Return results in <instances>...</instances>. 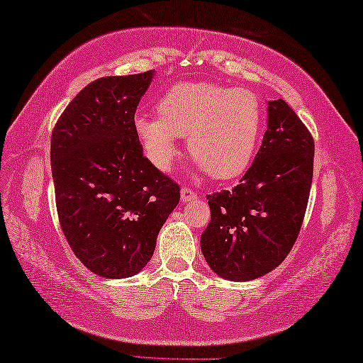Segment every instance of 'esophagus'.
Listing matches in <instances>:
<instances>
[{"mask_svg":"<svg viewBox=\"0 0 363 363\" xmlns=\"http://www.w3.org/2000/svg\"><path fill=\"white\" fill-rule=\"evenodd\" d=\"M197 199V194L192 189L189 188H182V202L186 203V202H192Z\"/></svg>","mask_w":363,"mask_h":363,"instance_id":"34e87169","label":"esophagus"}]
</instances>
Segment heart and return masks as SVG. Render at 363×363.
Wrapping results in <instances>:
<instances>
[{
  "label": "heart",
  "mask_w": 363,
  "mask_h": 363,
  "mask_svg": "<svg viewBox=\"0 0 363 363\" xmlns=\"http://www.w3.org/2000/svg\"><path fill=\"white\" fill-rule=\"evenodd\" d=\"M145 157L161 171L179 157L186 136L191 157L214 179L241 175L254 158L262 128V103L254 92L206 81H183L162 94L158 116L133 119Z\"/></svg>",
  "instance_id": "1"
}]
</instances>
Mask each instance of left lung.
<instances>
[{"mask_svg":"<svg viewBox=\"0 0 363 363\" xmlns=\"http://www.w3.org/2000/svg\"><path fill=\"white\" fill-rule=\"evenodd\" d=\"M268 128L252 166L232 191L208 199L211 223L201 236L219 277L247 282L285 260L298 238L313 177L315 144L282 99L268 101Z\"/></svg>","mask_w":363,"mask_h":363,"instance_id":"8db88e82","label":"left lung"}]
</instances>
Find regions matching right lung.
I'll use <instances>...</instances> for the list:
<instances>
[{
  "mask_svg": "<svg viewBox=\"0 0 363 363\" xmlns=\"http://www.w3.org/2000/svg\"><path fill=\"white\" fill-rule=\"evenodd\" d=\"M153 70L87 84L51 135L61 228L94 274L125 279L145 268L180 188L144 157L133 128Z\"/></svg>",
  "mask_w": 363,
  "mask_h": 363,
  "instance_id": "obj_1",
  "label": "right lung"
}]
</instances>
